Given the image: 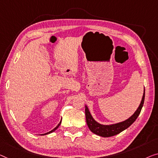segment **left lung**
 <instances>
[{"mask_svg": "<svg viewBox=\"0 0 158 158\" xmlns=\"http://www.w3.org/2000/svg\"><path fill=\"white\" fill-rule=\"evenodd\" d=\"M145 100V89L144 93H143V96L142 98V101H141L140 104L136 111L134 113L133 116H131L128 119L126 120L125 121L121 122V123L113 124V125H109V126H106V125H102L96 122L95 120L93 118L89 112V109L86 106H85V114H86V123L88 126L89 128L92 133L96 134V135L102 136V137L107 138L110 137V136L116 135L117 134L121 133V132L126 130L128 128L129 126L133 124L137 118L139 116L140 113L142 109L143 103H144Z\"/></svg>", "mask_w": 158, "mask_h": 158, "instance_id": "1", "label": "left lung"}]
</instances>
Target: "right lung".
Segmentation results:
<instances>
[{"label":"right lung","mask_w":158,"mask_h":158,"mask_svg":"<svg viewBox=\"0 0 158 158\" xmlns=\"http://www.w3.org/2000/svg\"><path fill=\"white\" fill-rule=\"evenodd\" d=\"M61 122H62V121H60V123H59V124L57 125V126H56V128H54V129H53V130H52L51 131H49V132H48V133H44V134H42V135H47V134H49V133H52V132H53V131H55V130H56V129H57V128H58V127L60 126V124H61Z\"/></svg>","instance_id":"right-lung-1"}]
</instances>
